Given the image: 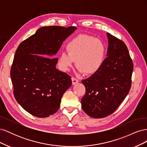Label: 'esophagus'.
<instances>
[{
	"label": "esophagus",
	"mask_w": 147,
	"mask_h": 147,
	"mask_svg": "<svg viewBox=\"0 0 147 147\" xmlns=\"http://www.w3.org/2000/svg\"><path fill=\"white\" fill-rule=\"evenodd\" d=\"M72 84H73V85H75V84H77V83H78V80L74 78V77L72 78Z\"/></svg>",
	"instance_id": "esophagus-1"
}]
</instances>
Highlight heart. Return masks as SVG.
<instances>
[{"instance_id": "obj_1", "label": "heart", "mask_w": 147, "mask_h": 147, "mask_svg": "<svg viewBox=\"0 0 147 147\" xmlns=\"http://www.w3.org/2000/svg\"><path fill=\"white\" fill-rule=\"evenodd\" d=\"M67 53H61L58 65L63 72L72 67L75 61L80 73L91 75L98 72L106 57L107 49L100 39L86 34L78 35L65 46Z\"/></svg>"}]
</instances>
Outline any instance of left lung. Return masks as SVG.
<instances>
[{
	"label": "left lung",
	"instance_id": "1",
	"mask_svg": "<svg viewBox=\"0 0 147 147\" xmlns=\"http://www.w3.org/2000/svg\"><path fill=\"white\" fill-rule=\"evenodd\" d=\"M109 46L104 63L98 72L83 80L86 93L82 107L88 116L101 118L113 113L131 86L133 63L123 41L107 33Z\"/></svg>",
	"mask_w": 147,
	"mask_h": 147
}]
</instances>
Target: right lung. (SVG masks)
Returning a JSON list of instances; mask_svg holds the SVG:
<instances>
[{
	"instance_id": "right-lung-1",
	"label": "right lung",
	"mask_w": 147,
	"mask_h": 147,
	"mask_svg": "<svg viewBox=\"0 0 147 147\" xmlns=\"http://www.w3.org/2000/svg\"><path fill=\"white\" fill-rule=\"evenodd\" d=\"M77 29L42 27L18 47L10 71L13 94L33 116L45 118L55 113L64 93L72 85L69 75L56 68L58 59L53 57Z\"/></svg>"
}]
</instances>
